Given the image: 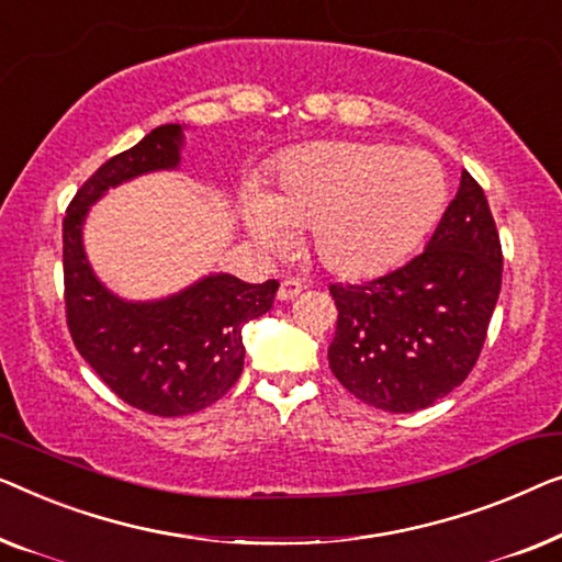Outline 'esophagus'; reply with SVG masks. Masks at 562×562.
Listing matches in <instances>:
<instances>
[{
    "mask_svg": "<svg viewBox=\"0 0 562 562\" xmlns=\"http://www.w3.org/2000/svg\"><path fill=\"white\" fill-rule=\"evenodd\" d=\"M300 292H303V282L295 280V278H284L280 282V290H278V297L282 303H288V300H295Z\"/></svg>",
    "mask_w": 562,
    "mask_h": 562,
    "instance_id": "obj_1",
    "label": "esophagus"
}]
</instances>
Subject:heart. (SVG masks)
Wrapping results in <instances>:
<instances>
[{"instance_id": "heart-1", "label": "heart", "mask_w": 562, "mask_h": 562, "mask_svg": "<svg viewBox=\"0 0 562 562\" xmlns=\"http://www.w3.org/2000/svg\"><path fill=\"white\" fill-rule=\"evenodd\" d=\"M448 183L436 157L384 142H315L270 170L267 191L249 188L241 216L259 247L284 251L292 228L338 278H371L402 262L436 226Z\"/></svg>"}]
</instances>
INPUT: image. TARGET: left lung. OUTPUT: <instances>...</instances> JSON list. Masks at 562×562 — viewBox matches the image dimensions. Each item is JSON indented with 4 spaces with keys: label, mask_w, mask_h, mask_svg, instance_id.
I'll list each match as a JSON object with an SVG mask.
<instances>
[{
    "label": "left lung",
    "mask_w": 562,
    "mask_h": 562,
    "mask_svg": "<svg viewBox=\"0 0 562 562\" xmlns=\"http://www.w3.org/2000/svg\"><path fill=\"white\" fill-rule=\"evenodd\" d=\"M499 290V234L484 191L463 170L423 255L371 282L330 284V371L384 413L428 407L469 376Z\"/></svg>",
    "instance_id": "left-lung-1"
}]
</instances>
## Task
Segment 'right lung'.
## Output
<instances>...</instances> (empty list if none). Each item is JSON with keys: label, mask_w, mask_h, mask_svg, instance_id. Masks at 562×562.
<instances>
[{"label": "right lung", "mask_w": 562, "mask_h": 562, "mask_svg": "<svg viewBox=\"0 0 562 562\" xmlns=\"http://www.w3.org/2000/svg\"><path fill=\"white\" fill-rule=\"evenodd\" d=\"M183 124H162L106 160L63 218L66 318L76 349L126 405L160 417L199 413L232 390L244 369V323L272 307L280 282L249 284L213 272L160 300H124L97 278L83 224L109 188L147 172L178 170Z\"/></svg>", "instance_id": "add662e5"}]
</instances>
